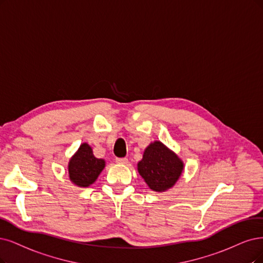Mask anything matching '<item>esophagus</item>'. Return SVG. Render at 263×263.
Returning <instances> with one entry per match:
<instances>
[{"label": "esophagus", "mask_w": 263, "mask_h": 263, "mask_svg": "<svg viewBox=\"0 0 263 263\" xmlns=\"http://www.w3.org/2000/svg\"><path fill=\"white\" fill-rule=\"evenodd\" d=\"M116 161L120 164H128V162H129L128 158H117Z\"/></svg>", "instance_id": "34e87169"}]
</instances>
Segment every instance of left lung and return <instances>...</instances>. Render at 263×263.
Masks as SVG:
<instances>
[{"mask_svg": "<svg viewBox=\"0 0 263 263\" xmlns=\"http://www.w3.org/2000/svg\"><path fill=\"white\" fill-rule=\"evenodd\" d=\"M183 169V161L159 141L148 145L143 159L138 163L141 177L155 192L171 189L181 177Z\"/></svg>", "mask_w": 263, "mask_h": 263, "instance_id": "left-lung-1", "label": "left lung"}]
</instances>
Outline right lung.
I'll use <instances>...</instances> for the list:
<instances>
[{
	"label": "right lung",
	"instance_id": "1",
	"mask_svg": "<svg viewBox=\"0 0 263 263\" xmlns=\"http://www.w3.org/2000/svg\"><path fill=\"white\" fill-rule=\"evenodd\" d=\"M105 168V160L96 158L92 147L83 143L68 163L70 181L79 187H87L99 178Z\"/></svg>",
	"mask_w": 263,
	"mask_h": 263
}]
</instances>
